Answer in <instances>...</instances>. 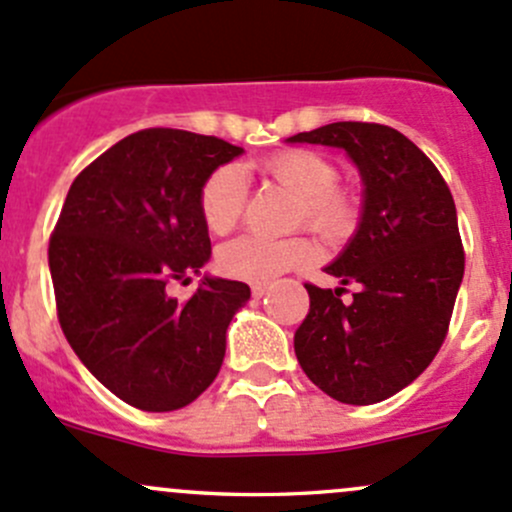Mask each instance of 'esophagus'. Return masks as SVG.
<instances>
[{
    "instance_id": "esophagus-1",
    "label": "esophagus",
    "mask_w": 512,
    "mask_h": 512,
    "mask_svg": "<svg viewBox=\"0 0 512 512\" xmlns=\"http://www.w3.org/2000/svg\"><path fill=\"white\" fill-rule=\"evenodd\" d=\"M270 292V285H252V297H265V294Z\"/></svg>"
}]
</instances>
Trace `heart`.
<instances>
[{
	"label": "heart",
	"instance_id": "1",
	"mask_svg": "<svg viewBox=\"0 0 512 512\" xmlns=\"http://www.w3.org/2000/svg\"><path fill=\"white\" fill-rule=\"evenodd\" d=\"M265 178L294 198L292 227H307L324 242L339 245L354 235L361 220V198L352 185L337 183L339 168L324 153L287 148L260 163ZM245 178L237 165H220L205 178L198 195L200 218L213 235H227L245 210ZM317 260V245L304 235L267 240L245 235L227 242L218 252V265L235 280L265 282L285 272L302 270Z\"/></svg>",
	"mask_w": 512,
	"mask_h": 512
}]
</instances>
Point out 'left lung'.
Listing matches in <instances>:
<instances>
[{
    "mask_svg": "<svg viewBox=\"0 0 512 512\" xmlns=\"http://www.w3.org/2000/svg\"><path fill=\"white\" fill-rule=\"evenodd\" d=\"M292 143L344 148L364 180V213L327 267L342 287L304 285L299 366L324 394L366 406L409 386L441 349L466 267L456 203L431 158L396 128L339 121ZM347 284L360 289L349 303Z\"/></svg>",
    "mask_w": 512,
    "mask_h": 512,
    "instance_id": "1",
    "label": "left lung"
}]
</instances>
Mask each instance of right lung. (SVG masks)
I'll return each mask as SVG.
<instances>
[{"label": "right lung", "instance_id": "1", "mask_svg": "<svg viewBox=\"0 0 512 512\" xmlns=\"http://www.w3.org/2000/svg\"><path fill=\"white\" fill-rule=\"evenodd\" d=\"M242 153L215 136L146 128L86 165L49 240L56 314L86 369L126 404L175 411L198 399L225 359V332L250 299L245 282L203 277L210 260L198 195Z\"/></svg>", "mask_w": 512, "mask_h": 512}]
</instances>
